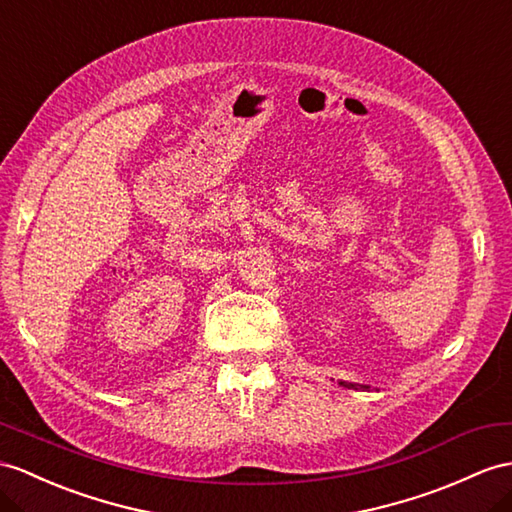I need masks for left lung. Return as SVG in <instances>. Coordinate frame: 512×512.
<instances>
[{
	"label": "left lung",
	"mask_w": 512,
	"mask_h": 512,
	"mask_svg": "<svg viewBox=\"0 0 512 512\" xmlns=\"http://www.w3.org/2000/svg\"><path fill=\"white\" fill-rule=\"evenodd\" d=\"M347 389H369V386H360V384H352V382H341Z\"/></svg>",
	"instance_id": "1"
}]
</instances>
